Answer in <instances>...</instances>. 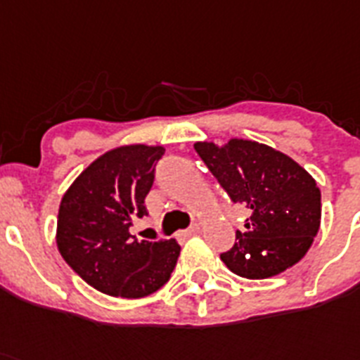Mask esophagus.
<instances>
[{"instance_id":"1","label":"esophagus","mask_w":360,"mask_h":360,"mask_svg":"<svg viewBox=\"0 0 360 360\" xmlns=\"http://www.w3.org/2000/svg\"><path fill=\"white\" fill-rule=\"evenodd\" d=\"M199 231H201V226H199L198 223H194V225L190 226V229H186V231H183V236H185V238L195 236V234H199Z\"/></svg>"}]
</instances>
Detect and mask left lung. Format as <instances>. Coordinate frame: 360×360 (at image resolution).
<instances>
[{
  "instance_id": "8db88e82",
  "label": "left lung",
  "mask_w": 360,
  "mask_h": 360,
  "mask_svg": "<svg viewBox=\"0 0 360 360\" xmlns=\"http://www.w3.org/2000/svg\"><path fill=\"white\" fill-rule=\"evenodd\" d=\"M195 152L234 203L250 210L247 231L221 259L249 280L276 276L298 264L320 229V188L306 168L267 144L229 139L199 141Z\"/></svg>"
}]
</instances>
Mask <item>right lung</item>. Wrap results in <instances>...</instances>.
Returning <instances> with one entry per match:
<instances>
[{"mask_svg":"<svg viewBox=\"0 0 360 360\" xmlns=\"http://www.w3.org/2000/svg\"><path fill=\"white\" fill-rule=\"evenodd\" d=\"M165 148L124 144L96 157L62 195L56 247L69 267L96 291L143 298L159 291L174 271L175 240L146 241L129 232L146 216L144 198L153 185Z\"/></svg>","mask_w":360,"mask_h":360,"instance_id":"1","label":"right lung"}]
</instances>
